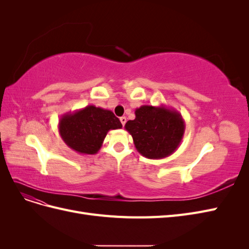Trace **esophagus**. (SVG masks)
I'll return each mask as SVG.
<instances>
[{
	"instance_id": "1",
	"label": "esophagus",
	"mask_w": 249,
	"mask_h": 249,
	"mask_svg": "<svg viewBox=\"0 0 249 249\" xmlns=\"http://www.w3.org/2000/svg\"><path fill=\"white\" fill-rule=\"evenodd\" d=\"M119 120H120V123H122V124L124 125L125 123H126V117L125 116H122V117L119 118Z\"/></svg>"
}]
</instances>
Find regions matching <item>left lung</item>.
Returning a JSON list of instances; mask_svg holds the SVG:
<instances>
[{"instance_id":"obj_1","label":"left lung","mask_w":249,"mask_h":249,"mask_svg":"<svg viewBox=\"0 0 249 249\" xmlns=\"http://www.w3.org/2000/svg\"><path fill=\"white\" fill-rule=\"evenodd\" d=\"M134 120L124 125L138 153L147 159H163L176 152L185 133V122L177 110L144 105L135 110Z\"/></svg>"}]
</instances>
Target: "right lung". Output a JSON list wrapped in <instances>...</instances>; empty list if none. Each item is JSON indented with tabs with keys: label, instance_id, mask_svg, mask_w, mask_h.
I'll list each match as a JSON object with an SVG mask.
<instances>
[{
	"label": "right lung",
	"instance_id": "add662e5",
	"mask_svg": "<svg viewBox=\"0 0 249 249\" xmlns=\"http://www.w3.org/2000/svg\"><path fill=\"white\" fill-rule=\"evenodd\" d=\"M123 124L110 110L93 105L65 113L59 120V134L65 144L83 155H95L101 149L110 130Z\"/></svg>",
	"mask_w": 249,
	"mask_h": 249
}]
</instances>
